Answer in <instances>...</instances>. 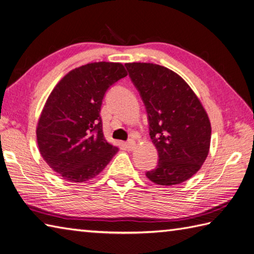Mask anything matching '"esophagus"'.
<instances>
[{
  "label": "esophagus",
  "instance_id": "1",
  "mask_svg": "<svg viewBox=\"0 0 254 254\" xmlns=\"http://www.w3.org/2000/svg\"><path fill=\"white\" fill-rule=\"evenodd\" d=\"M126 146L127 149L132 150L134 147H135V142H134L133 139H128V141L126 143Z\"/></svg>",
  "mask_w": 254,
  "mask_h": 254
}]
</instances>
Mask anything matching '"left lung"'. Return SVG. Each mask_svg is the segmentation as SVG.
Returning a JSON list of instances; mask_svg holds the SVG:
<instances>
[{
	"label": "left lung",
	"mask_w": 254,
	"mask_h": 254,
	"mask_svg": "<svg viewBox=\"0 0 254 254\" xmlns=\"http://www.w3.org/2000/svg\"><path fill=\"white\" fill-rule=\"evenodd\" d=\"M126 67L146 108L149 136L158 152L157 166L146 177L160 186L187 181L208 155L212 128L206 111L171 69L153 63H127Z\"/></svg>",
	"instance_id": "left-lung-1"
}]
</instances>
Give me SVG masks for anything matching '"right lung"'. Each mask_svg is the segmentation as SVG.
<instances>
[{"mask_svg":"<svg viewBox=\"0 0 254 254\" xmlns=\"http://www.w3.org/2000/svg\"><path fill=\"white\" fill-rule=\"evenodd\" d=\"M127 75L121 63H89L67 73L48 97L37 127L38 147L63 179H93L118 152L105 139L100 109L107 90Z\"/></svg>","mask_w":254,"mask_h":254,"instance_id":"add662e5","label":"right lung"}]
</instances>
